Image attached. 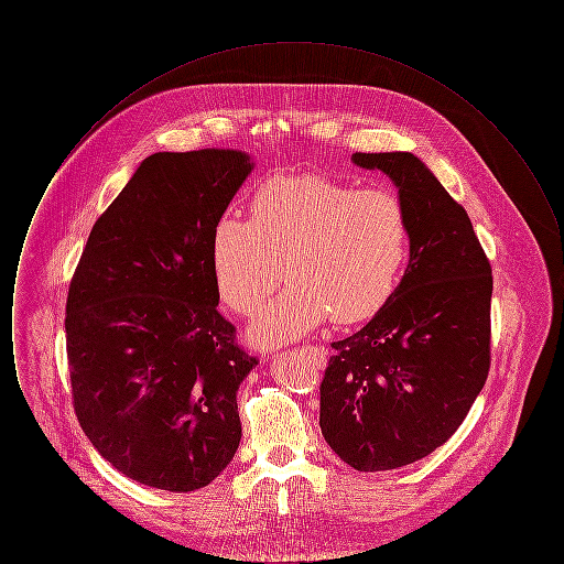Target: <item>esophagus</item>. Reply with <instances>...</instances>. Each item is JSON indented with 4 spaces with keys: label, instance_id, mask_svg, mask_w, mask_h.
Wrapping results in <instances>:
<instances>
[{
    "label": "esophagus",
    "instance_id": "esophagus-1",
    "mask_svg": "<svg viewBox=\"0 0 564 564\" xmlns=\"http://www.w3.org/2000/svg\"><path fill=\"white\" fill-rule=\"evenodd\" d=\"M306 350H311V352H315L319 357H325V349H322V347H306Z\"/></svg>",
    "mask_w": 564,
    "mask_h": 564
}]
</instances>
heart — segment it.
<instances>
[{
	"instance_id": "1",
	"label": "heart",
	"mask_w": 564,
	"mask_h": 564,
	"mask_svg": "<svg viewBox=\"0 0 564 564\" xmlns=\"http://www.w3.org/2000/svg\"><path fill=\"white\" fill-rule=\"evenodd\" d=\"M408 214L387 188L357 189L323 175H274L249 200V219L221 215L212 270L221 300L256 315L281 281L290 285L251 325L258 347H281L322 325L366 322L389 302L408 260Z\"/></svg>"
}]
</instances>
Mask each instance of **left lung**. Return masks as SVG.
<instances>
[{"instance_id": "left-lung-1", "label": "left lung", "mask_w": 564, "mask_h": 564, "mask_svg": "<svg viewBox=\"0 0 564 564\" xmlns=\"http://www.w3.org/2000/svg\"><path fill=\"white\" fill-rule=\"evenodd\" d=\"M402 198L410 260L366 327L332 345L319 425L357 471L410 465L465 421L490 368L492 270L467 212L410 152L350 156Z\"/></svg>"}]
</instances>
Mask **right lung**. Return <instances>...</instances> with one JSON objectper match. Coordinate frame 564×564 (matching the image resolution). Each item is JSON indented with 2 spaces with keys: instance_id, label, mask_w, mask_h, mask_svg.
Wrapping results in <instances>:
<instances>
[{
  "instance_id": "1",
  "label": "right lung",
  "mask_w": 564,
  "mask_h": 564,
  "mask_svg": "<svg viewBox=\"0 0 564 564\" xmlns=\"http://www.w3.org/2000/svg\"><path fill=\"white\" fill-rule=\"evenodd\" d=\"M251 169L241 150L152 154L82 251L65 317L74 405L134 482L189 492L239 448L237 391L258 361L217 313L212 235Z\"/></svg>"
}]
</instances>
